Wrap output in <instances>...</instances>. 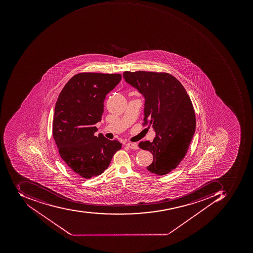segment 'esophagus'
<instances>
[{
    "mask_svg": "<svg viewBox=\"0 0 253 253\" xmlns=\"http://www.w3.org/2000/svg\"><path fill=\"white\" fill-rule=\"evenodd\" d=\"M126 146H127L128 147L130 148V149H132V150H138V149H139L137 144L134 143H126Z\"/></svg>",
    "mask_w": 253,
    "mask_h": 253,
    "instance_id": "obj_1",
    "label": "esophagus"
}]
</instances>
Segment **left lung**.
<instances>
[{
  "label": "left lung",
  "mask_w": 253,
  "mask_h": 253,
  "mask_svg": "<svg viewBox=\"0 0 253 253\" xmlns=\"http://www.w3.org/2000/svg\"><path fill=\"white\" fill-rule=\"evenodd\" d=\"M125 81L145 98L143 126H153V141L139 147L153 154L148 170L164 175L175 169L187 153L195 130L196 115L186 89L168 73L125 71ZM191 124L189 125V124Z\"/></svg>",
  "instance_id": "obj_1"
}]
</instances>
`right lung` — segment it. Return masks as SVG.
<instances>
[{"instance_id": "add662e5", "label": "right lung", "mask_w": 253, "mask_h": 253, "mask_svg": "<svg viewBox=\"0 0 253 253\" xmlns=\"http://www.w3.org/2000/svg\"><path fill=\"white\" fill-rule=\"evenodd\" d=\"M120 74L80 73L66 84L56 102L53 137L64 164L74 173L90 179L108 168L118 140L95 136L101 121L106 95L114 89Z\"/></svg>"}]
</instances>
